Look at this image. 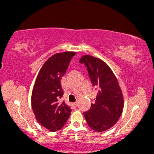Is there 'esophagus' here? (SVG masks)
<instances>
[{"instance_id": "esophagus-1", "label": "esophagus", "mask_w": 154, "mask_h": 154, "mask_svg": "<svg viewBox=\"0 0 154 154\" xmlns=\"http://www.w3.org/2000/svg\"><path fill=\"white\" fill-rule=\"evenodd\" d=\"M73 106H74V107H77V106H78V103H77V102L73 103Z\"/></svg>"}]
</instances>
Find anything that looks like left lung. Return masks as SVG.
<instances>
[{"label":"left lung","mask_w":154,"mask_h":154,"mask_svg":"<svg viewBox=\"0 0 154 154\" xmlns=\"http://www.w3.org/2000/svg\"><path fill=\"white\" fill-rule=\"evenodd\" d=\"M79 62L84 63L93 86L98 88L95 103L84 112L87 124L97 132L111 128L122 113L124 99L117 77L102 60L91 55L82 56Z\"/></svg>","instance_id":"8db88e82"}]
</instances>
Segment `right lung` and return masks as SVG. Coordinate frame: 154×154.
<instances>
[{
	"mask_svg": "<svg viewBox=\"0 0 154 154\" xmlns=\"http://www.w3.org/2000/svg\"><path fill=\"white\" fill-rule=\"evenodd\" d=\"M75 52L56 53L43 64L32 93V107L36 120L48 131L61 129L71 109L60 99L63 95L60 80L66 73Z\"/></svg>",
	"mask_w": 154,
	"mask_h": 154,
	"instance_id": "obj_1",
	"label": "right lung"
}]
</instances>
